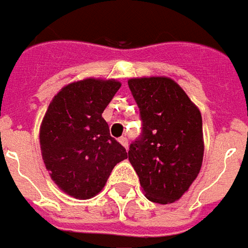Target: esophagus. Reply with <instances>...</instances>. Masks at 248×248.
Segmentation results:
<instances>
[{"label": "esophagus", "mask_w": 248, "mask_h": 248, "mask_svg": "<svg viewBox=\"0 0 248 248\" xmlns=\"http://www.w3.org/2000/svg\"><path fill=\"white\" fill-rule=\"evenodd\" d=\"M119 141H120L121 145H123L124 148H125V149L128 148V139L125 138V136H121V138L119 139Z\"/></svg>", "instance_id": "obj_1"}]
</instances>
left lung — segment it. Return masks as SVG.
Returning a JSON list of instances; mask_svg holds the SVG:
<instances>
[{
	"label": "left lung",
	"instance_id": "1",
	"mask_svg": "<svg viewBox=\"0 0 248 248\" xmlns=\"http://www.w3.org/2000/svg\"><path fill=\"white\" fill-rule=\"evenodd\" d=\"M140 110L141 133L128 159L151 202L167 204L189 188L203 161V123L196 105L167 77L128 81Z\"/></svg>",
	"mask_w": 248,
	"mask_h": 248
}]
</instances>
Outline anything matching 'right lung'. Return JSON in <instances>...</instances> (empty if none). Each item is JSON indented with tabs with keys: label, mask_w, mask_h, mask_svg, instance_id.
<instances>
[{
	"label": "right lung",
	"mask_w": 248,
	"mask_h": 248,
	"mask_svg": "<svg viewBox=\"0 0 248 248\" xmlns=\"http://www.w3.org/2000/svg\"><path fill=\"white\" fill-rule=\"evenodd\" d=\"M115 80L87 78L62 88L41 129L43 159L54 183L77 199L99 194L127 151L109 133L103 112L120 89Z\"/></svg>",
	"instance_id": "1"
}]
</instances>
